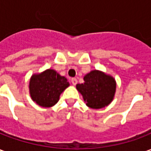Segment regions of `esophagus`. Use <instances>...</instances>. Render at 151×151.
<instances>
[{
    "label": "esophagus",
    "mask_w": 151,
    "mask_h": 151,
    "mask_svg": "<svg viewBox=\"0 0 151 151\" xmlns=\"http://www.w3.org/2000/svg\"><path fill=\"white\" fill-rule=\"evenodd\" d=\"M71 82H72V84L73 86H75L77 83H78V80H77V78H73L72 79H71Z\"/></svg>",
    "instance_id": "esophagus-1"
}]
</instances>
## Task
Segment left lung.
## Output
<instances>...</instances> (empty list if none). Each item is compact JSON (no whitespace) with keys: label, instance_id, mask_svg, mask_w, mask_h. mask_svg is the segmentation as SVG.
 <instances>
[{"label":"left lung","instance_id":"obj_1","mask_svg":"<svg viewBox=\"0 0 151 151\" xmlns=\"http://www.w3.org/2000/svg\"><path fill=\"white\" fill-rule=\"evenodd\" d=\"M76 87L88 107L99 109L108 106L112 101L116 82L111 76L93 70L84 77V83L78 84Z\"/></svg>","mask_w":151,"mask_h":151}]
</instances>
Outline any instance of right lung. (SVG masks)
Masks as SVG:
<instances>
[{
	"label": "right lung",
	"instance_id": "add662e5",
	"mask_svg": "<svg viewBox=\"0 0 151 151\" xmlns=\"http://www.w3.org/2000/svg\"><path fill=\"white\" fill-rule=\"evenodd\" d=\"M69 86L65 77L55 70L47 69L40 74L33 75L30 81V93L33 101L44 108L55 105L60 95Z\"/></svg>",
	"mask_w": 151,
	"mask_h": 151
}]
</instances>
